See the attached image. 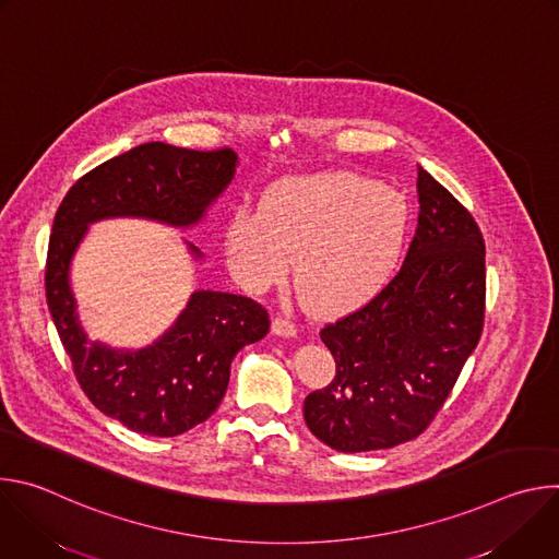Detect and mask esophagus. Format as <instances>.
<instances>
[{"label": "esophagus", "mask_w": 559, "mask_h": 559, "mask_svg": "<svg viewBox=\"0 0 559 559\" xmlns=\"http://www.w3.org/2000/svg\"><path fill=\"white\" fill-rule=\"evenodd\" d=\"M272 332H274L276 336L292 338V336H296V325L289 321V318H285V316H276L274 321H272Z\"/></svg>", "instance_id": "esophagus-1"}]
</instances>
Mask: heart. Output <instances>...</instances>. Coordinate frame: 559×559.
Returning a JSON list of instances; mask_svg holds the SVG:
<instances>
[{"instance_id": "b5f03b06", "label": "heart", "mask_w": 559, "mask_h": 559, "mask_svg": "<svg viewBox=\"0 0 559 559\" xmlns=\"http://www.w3.org/2000/svg\"><path fill=\"white\" fill-rule=\"evenodd\" d=\"M414 225L405 194L356 173L289 177L259 212L238 210L225 225V254L246 287L294 281L311 309L343 316L376 298L405 257Z\"/></svg>"}]
</instances>
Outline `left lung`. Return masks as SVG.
Here are the masks:
<instances>
[{
    "instance_id": "left-lung-1",
    "label": "left lung",
    "mask_w": 559,
    "mask_h": 559,
    "mask_svg": "<svg viewBox=\"0 0 559 559\" xmlns=\"http://www.w3.org/2000/svg\"><path fill=\"white\" fill-rule=\"evenodd\" d=\"M418 227L403 267L321 341L336 376L305 397V423L343 453L418 438L442 409L485 328V238L471 212L418 170Z\"/></svg>"
}]
</instances>
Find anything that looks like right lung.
Masks as SVG:
<instances>
[{
  "label": "right lung",
  "instance_id": "1",
  "mask_svg": "<svg viewBox=\"0 0 559 559\" xmlns=\"http://www.w3.org/2000/svg\"><path fill=\"white\" fill-rule=\"evenodd\" d=\"M236 170L231 147L188 150L152 141L76 179L48 241L46 300L57 334L88 401L123 427L173 438L205 423L221 405L238 349L270 330L267 309L225 292H194L179 321L152 347L119 352L79 328L68 283L70 259L88 223L145 216L177 227L197 223ZM190 250L199 254L194 246Z\"/></svg>",
  "mask_w": 559,
  "mask_h": 559
}]
</instances>
